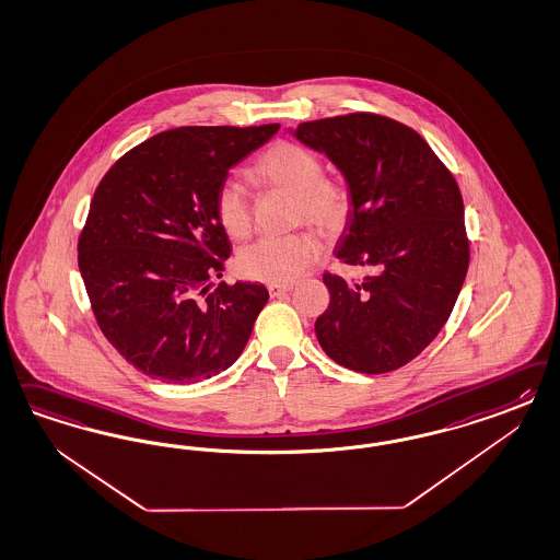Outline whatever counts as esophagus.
<instances>
[{
  "label": "esophagus",
  "mask_w": 560,
  "mask_h": 560,
  "mask_svg": "<svg viewBox=\"0 0 560 560\" xmlns=\"http://www.w3.org/2000/svg\"><path fill=\"white\" fill-rule=\"evenodd\" d=\"M290 290H292V287H284V284H270V287H268L270 296H282V294H287Z\"/></svg>",
  "instance_id": "esophagus-1"
}]
</instances>
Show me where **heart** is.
Listing matches in <instances>:
<instances>
[{"instance_id":"heart-1","label":"heart","mask_w":560,"mask_h":560,"mask_svg":"<svg viewBox=\"0 0 560 560\" xmlns=\"http://www.w3.org/2000/svg\"><path fill=\"white\" fill-rule=\"evenodd\" d=\"M252 175L259 183L289 191L299 201V218L315 224L325 235L342 229L350 212V191L340 179L324 177V164L305 145L276 142L253 163ZM217 218L224 233L245 238L252 233V203L245 187L224 179L217 189ZM322 241L313 233L266 236L247 245L236 257L243 278L268 284H290L317 261Z\"/></svg>"}]
</instances>
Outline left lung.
<instances>
[{
  "label": "left lung",
  "mask_w": 560,
  "mask_h": 560,
  "mask_svg": "<svg viewBox=\"0 0 560 560\" xmlns=\"http://www.w3.org/2000/svg\"><path fill=\"white\" fill-rule=\"evenodd\" d=\"M289 131L342 173L350 212L336 257L371 270L361 282L325 273L331 299L317 340L350 371H396L433 342L464 287L459 187L431 145L389 117L352 113Z\"/></svg>",
  "instance_id": "obj_1"
}]
</instances>
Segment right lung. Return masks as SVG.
<instances>
[{
    "label": "right lung",
    "mask_w": 560,
    "mask_h": 560,
    "mask_svg": "<svg viewBox=\"0 0 560 560\" xmlns=\"http://www.w3.org/2000/svg\"><path fill=\"white\" fill-rule=\"evenodd\" d=\"M278 129L177 127L129 150L98 183L78 266L101 331L148 377L210 380L247 346L270 294L257 282L210 290L231 255L214 199Z\"/></svg>",
    "instance_id": "add662e5"
}]
</instances>
